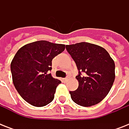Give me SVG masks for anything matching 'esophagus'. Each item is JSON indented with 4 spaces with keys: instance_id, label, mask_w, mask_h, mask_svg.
<instances>
[{
    "instance_id": "obj_1",
    "label": "esophagus",
    "mask_w": 129,
    "mask_h": 129,
    "mask_svg": "<svg viewBox=\"0 0 129 129\" xmlns=\"http://www.w3.org/2000/svg\"><path fill=\"white\" fill-rule=\"evenodd\" d=\"M62 80L63 82H66L67 80H68V78H63Z\"/></svg>"
}]
</instances>
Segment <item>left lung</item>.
<instances>
[{
    "label": "left lung",
    "mask_w": 129,
    "mask_h": 129,
    "mask_svg": "<svg viewBox=\"0 0 129 129\" xmlns=\"http://www.w3.org/2000/svg\"><path fill=\"white\" fill-rule=\"evenodd\" d=\"M76 64L78 88L70 91L75 103L88 107L100 102L108 94L115 78V64L107 51L87 42L66 45Z\"/></svg>",
    "instance_id": "1"
}]
</instances>
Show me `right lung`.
<instances>
[{"mask_svg": "<svg viewBox=\"0 0 129 129\" xmlns=\"http://www.w3.org/2000/svg\"><path fill=\"white\" fill-rule=\"evenodd\" d=\"M65 49V45L37 41L20 48L11 61L13 84L20 96L31 105L46 106L54 98L61 82L53 78L52 59Z\"/></svg>", "mask_w": 129, "mask_h": 129, "instance_id": "right-lung-1", "label": "right lung"}]
</instances>
